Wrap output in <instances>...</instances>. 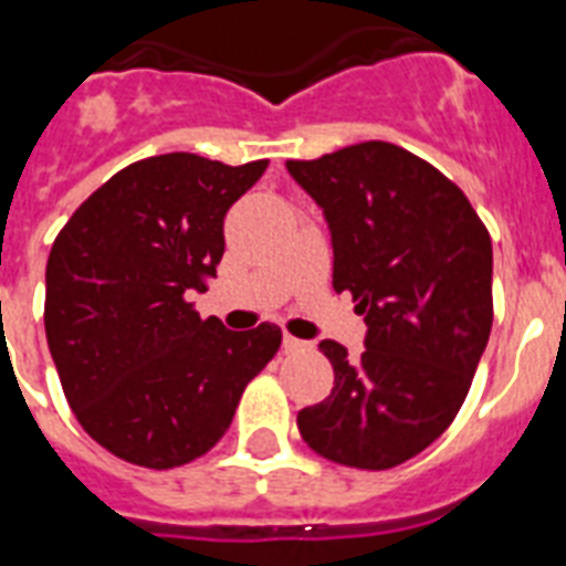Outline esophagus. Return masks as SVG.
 Returning <instances> with one entry per match:
<instances>
[{
  "label": "esophagus",
  "mask_w": 566,
  "mask_h": 566,
  "mask_svg": "<svg viewBox=\"0 0 566 566\" xmlns=\"http://www.w3.org/2000/svg\"><path fill=\"white\" fill-rule=\"evenodd\" d=\"M308 346H311L308 340H300V337L284 335V349H287V353H305Z\"/></svg>",
  "instance_id": "esophagus-1"
}]
</instances>
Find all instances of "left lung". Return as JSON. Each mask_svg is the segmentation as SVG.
I'll return each mask as SVG.
<instances>
[{
    "mask_svg": "<svg viewBox=\"0 0 566 566\" xmlns=\"http://www.w3.org/2000/svg\"><path fill=\"white\" fill-rule=\"evenodd\" d=\"M287 172L323 208L332 284L364 314V353L323 340L335 387L296 417L328 461L390 470L449 429L493 326L491 234L431 164L385 140L346 146Z\"/></svg>",
    "mask_w": 566,
    "mask_h": 566,
    "instance_id": "left-lung-1",
    "label": "left lung"
}]
</instances>
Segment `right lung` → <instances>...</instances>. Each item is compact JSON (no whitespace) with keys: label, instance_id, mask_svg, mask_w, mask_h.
<instances>
[{"label":"right lung","instance_id":"add662e5","mask_svg":"<svg viewBox=\"0 0 566 566\" xmlns=\"http://www.w3.org/2000/svg\"><path fill=\"white\" fill-rule=\"evenodd\" d=\"M266 170L193 153L128 164L70 217L46 264V340L66 402L99 447L170 470L231 426L282 328L229 332L188 302L217 275L222 220Z\"/></svg>","mask_w":566,"mask_h":566}]
</instances>
